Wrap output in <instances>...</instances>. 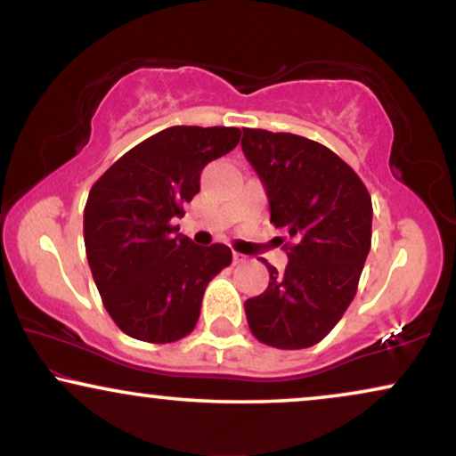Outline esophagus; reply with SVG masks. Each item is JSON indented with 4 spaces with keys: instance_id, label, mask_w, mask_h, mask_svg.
<instances>
[{
    "instance_id": "obj_1",
    "label": "esophagus",
    "mask_w": 456,
    "mask_h": 456,
    "mask_svg": "<svg viewBox=\"0 0 456 456\" xmlns=\"http://www.w3.org/2000/svg\"><path fill=\"white\" fill-rule=\"evenodd\" d=\"M232 259H234V265H240V264H245V261H247V257L242 253H234Z\"/></svg>"
}]
</instances>
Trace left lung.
Masks as SVG:
<instances>
[{
	"mask_svg": "<svg viewBox=\"0 0 456 456\" xmlns=\"http://www.w3.org/2000/svg\"><path fill=\"white\" fill-rule=\"evenodd\" d=\"M242 151L267 191L272 224L289 234V265L248 298L255 338L297 351L332 332L357 295L371 247V197L346 161L305 136L242 128Z\"/></svg>",
	"mask_w": 456,
	"mask_h": 456,
	"instance_id": "1",
	"label": "left lung"
}]
</instances>
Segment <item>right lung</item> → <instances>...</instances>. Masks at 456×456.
Here are the masks:
<instances>
[{
  "label": "right lung",
  "instance_id": "add662e5",
  "mask_svg": "<svg viewBox=\"0 0 456 456\" xmlns=\"http://www.w3.org/2000/svg\"><path fill=\"white\" fill-rule=\"evenodd\" d=\"M239 141V128L170 126L124 153L91 186L86 259L103 307L130 338L166 345L189 336L208 284L232 264L226 245L199 247L172 220L201 189L203 167Z\"/></svg>",
  "mask_w": 456,
  "mask_h": 456
}]
</instances>
